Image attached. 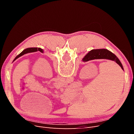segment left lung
Instances as JSON below:
<instances>
[{
	"instance_id": "left-lung-1",
	"label": "left lung",
	"mask_w": 134,
	"mask_h": 134,
	"mask_svg": "<svg viewBox=\"0 0 134 134\" xmlns=\"http://www.w3.org/2000/svg\"><path fill=\"white\" fill-rule=\"evenodd\" d=\"M40 51L42 53H43V50L41 48H38V47H30V48H26V49L24 50L22 52H21V53H20L18 55H17L16 57L15 58V59L13 60V62L17 59L18 58H19V57H21V56H23V55L28 54V53H31V52H37V51Z\"/></svg>"
}]
</instances>
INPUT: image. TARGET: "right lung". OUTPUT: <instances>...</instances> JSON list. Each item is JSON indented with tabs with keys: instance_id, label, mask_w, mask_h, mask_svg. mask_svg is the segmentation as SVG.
Here are the masks:
<instances>
[{
	"instance_id": "1",
	"label": "right lung",
	"mask_w": 134,
	"mask_h": 134,
	"mask_svg": "<svg viewBox=\"0 0 134 134\" xmlns=\"http://www.w3.org/2000/svg\"><path fill=\"white\" fill-rule=\"evenodd\" d=\"M94 59H107L114 61L117 64L119 65L121 69L124 70L122 65L118 58L112 52L107 49L102 48V49L92 50L84 56L82 61L83 62H87L88 61Z\"/></svg>"
}]
</instances>
